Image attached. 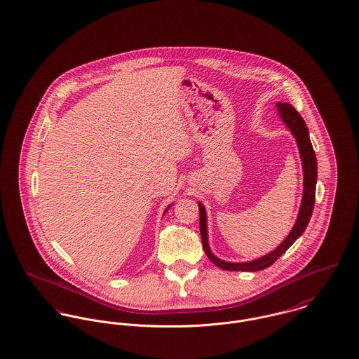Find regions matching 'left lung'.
<instances>
[{"mask_svg":"<svg viewBox=\"0 0 359 359\" xmlns=\"http://www.w3.org/2000/svg\"><path fill=\"white\" fill-rule=\"evenodd\" d=\"M279 114L282 117L283 122L289 126L290 132L296 137L297 146L300 149V157L303 161V170H304V191H303V201L299 212V217L296 220L294 227L292 229L290 234L283 239V242L279 245L278 248L257 259L253 262L248 263H229L217 259L213 256V253L209 249L208 245V234H206V213L202 206V203H198L199 206V231H201V238H202V246L206 253V256L213 262L217 267L227 270V271H260L264 270L270 266H273L277 259H279L292 245L296 239L299 238L304 230L309 226V222L311 219L313 210H314V203H316V186H317V176H318V166H317V157L316 151L313 149L310 135H309V128L303 117L299 114V111L289 103H277Z\"/></svg>","mask_w":359,"mask_h":359,"instance_id":"left-lung-1","label":"left lung"}]
</instances>
